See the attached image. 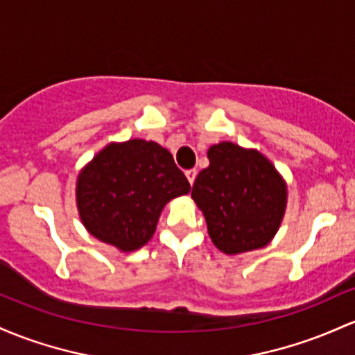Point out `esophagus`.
Instances as JSON below:
<instances>
[{
    "label": "esophagus",
    "mask_w": 355,
    "mask_h": 355,
    "mask_svg": "<svg viewBox=\"0 0 355 355\" xmlns=\"http://www.w3.org/2000/svg\"><path fill=\"white\" fill-rule=\"evenodd\" d=\"M185 175H187V178H189L190 185H193V182H196V177H197V170H196V168L187 170V171H185Z\"/></svg>",
    "instance_id": "34e87169"
}]
</instances>
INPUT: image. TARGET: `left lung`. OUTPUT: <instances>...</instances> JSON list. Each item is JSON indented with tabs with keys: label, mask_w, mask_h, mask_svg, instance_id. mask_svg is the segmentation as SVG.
I'll return each instance as SVG.
<instances>
[{
	"label": "left lung",
	"mask_w": 355,
	"mask_h": 355,
	"mask_svg": "<svg viewBox=\"0 0 355 355\" xmlns=\"http://www.w3.org/2000/svg\"><path fill=\"white\" fill-rule=\"evenodd\" d=\"M207 158L192 198L214 246L229 256L268 246L285 217V178L261 151L232 141L212 145Z\"/></svg>",
	"instance_id": "left-lung-1"
}]
</instances>
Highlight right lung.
Instances as JSON below:
<instances>
[{"label": "right lung", "mask_w": 355, "mask_h": 355, "mask_svg": "<svg viewBox=\"0 0 355 355\" xmlns=\"http://www.w3.org/2000/svg\"><path fill=\"white\" fill-rule=\"evenodd\" d=\"M189 192L166 148L133 138L109 143L79 171L76 204L89 234L133 252L153 237L163 207Z\"/></svg>", "instance_id": "add662e5"}]
</instances>
